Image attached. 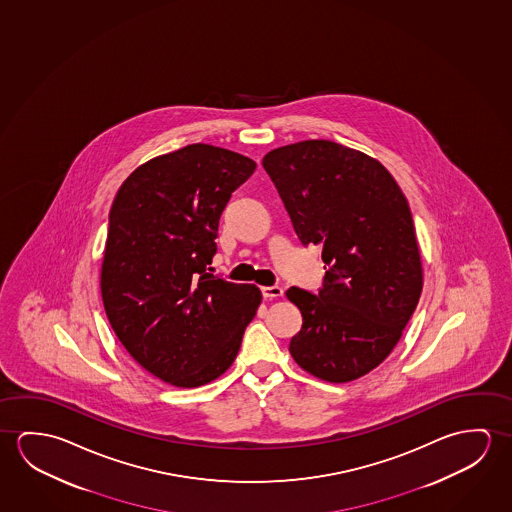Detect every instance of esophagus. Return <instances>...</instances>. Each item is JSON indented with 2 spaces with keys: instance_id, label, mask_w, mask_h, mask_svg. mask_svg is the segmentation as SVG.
I'll use <instances>...</instances> for the list:
<instances>
[{
  "instance_id": "34e87169",
  "label": "esophagus",
  "mask_w": 512,
  "mask_h": 512,
  "mask_svg": "<svg viewBox=\"0 0 512 512\" xmlns=\"http://www.w3.org/2000/svg\"><path fill=\"white\" fill-rule=\"evenodd\" d=\"M261 293L265 299H277V297H283V288L279 286H263Z\"/></svg>"
}]
</instances>
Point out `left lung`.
<instances>
[{
  "label": "left lung",
  "mask_w": 512,
  "mask_h": 512,
  "mask_svg": "<svg viewBox=\"0 0 512 512\" xmlns=\"http://www.w3.org/2000/svg\"><path fill=\"white\" fill-rule=\"evenodd\" d=\"M302 245H320L318 295L292 286L302 327L290 354L327 382L381 365L418 306L423 268L406 195L379 160L331 140L277 147L263 158Z\"/></svg>",
  "instance_id": "8db88e82"
}]
</instances>
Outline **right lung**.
I'll list each match as a JSON object with an SVG mask.
<instances>
[{
    "instance_id": "obj_1",
    "label": "right lung",
    "mask_w": 512,
    "mask_h": 512,
    "mask_svg": "<svg viewBox=\"0 0 512 512\" xmlns=\"http://www.w3.org/2000/svg\"><path fill=\"white\" fill-rule=\"evenodd\" d=\"M254 169L247 156L190 144L142 163L115 195L101 265L106 317L138 365L176 388L224 374L260 308L256 284L208 272L220 215Z\"/></svg>"
}]
</instances>
